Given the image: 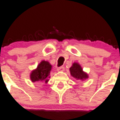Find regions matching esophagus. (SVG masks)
I'll use <instances>...</instances> for the list:
<instances>
[{"label":"esophagus","mask_w":120,"mask_h":120,"mask_svg":"<svg viewBox=\"0 0 120 120\" xmlns=\"http://www.w3.org/2000/svg\"><path fill=\"white\" fill-rule=\"evenodd\" d=\"M65 70V67H59L57 68V71H59V72H61V71H64Z\"/></svg>","instance_id":"34e87169"}]
</instances>
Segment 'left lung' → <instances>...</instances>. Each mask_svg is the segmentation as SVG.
Returning <instances> with one entry per match:
<instances>
[{
    "label": "left lung",
    "mask_w": 120,
    "mask_h": 120,
    "mask_svg": "<svg viewBox=\"0 0 120 120\" xmlns=\"http://www.w3.org/2000/svg\"><path fill=\"white\" fill-rule=\"evenodd\" d=\"M71 75L77 80H84L88 78L86 73L83 72L82 67L77 63H74L72 66L70 68Z\"/></svg>",
    "instance_id": "1"
}]
</instances>
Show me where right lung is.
<instances>
[{
    "label": "right lung",
    "mask_w": 120,
    "mask_h": 120,
    "mask_svg": "<svg viewBox=\"0 0 120 120\" xmlns=\"http://www.w3.org/2000/svg\"><path fill=\"white\" fill-rule=\"evenodd\" d=\"M52 65L47 61H43L39 64L36 70L32 71L30 75L33 82H43L45 83L49 81Z\"/></svg>",
    "instance_id": "obj_1"
}]
</instances>
